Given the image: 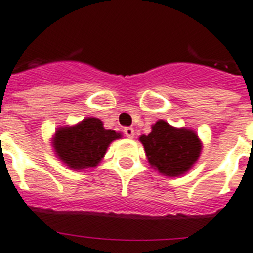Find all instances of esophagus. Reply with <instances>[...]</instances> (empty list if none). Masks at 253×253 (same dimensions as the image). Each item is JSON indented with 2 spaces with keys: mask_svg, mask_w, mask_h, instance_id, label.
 <instances>
[{
  "mask_svg": "<svg viewBox=\"0 0 253 253\" xmlns=\"http://www.w3.org/2000/svg\"><path fill=\"white\" fill-rule=\"evenodd\" d=\"M124 134L125 137H128V138H134V129L133 128H124Z\"/></svg>",
  "mask_w": 253,
  "mask_h": 253,
  "instance_id": "1",
  "label": "esophagus"
}]
</instances>
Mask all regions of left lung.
<instances>
[{"label": "left lung", "instance_id": "obj_1", "mask_svg": "<svg viewBox=\"0 0 253 253\" xmlns=\"http://www.w3.org/2000/svg\"><path fill=\"white\" fill-rule=\"evenodd\" d=\"M139 141L150 165L166 176L185 174L198 160L202 148L200 138L193 130L174 128L165 120L155 123L150 134L141 135Z\"/></svg>", "mask_w": 253, "mask_h": 253}]
</instances>
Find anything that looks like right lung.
<instances>
[{"label": "right lung", "instance_id": "add662e5", "mask_svg": "<svg viewBox=\"0 0 253 253\" xmlns=\"http://www.w3.org/2000/svg\"><path fill=\"white\" fill-rule=\"evenodd\" d=\"M119 138L122 134L103 128L100 119L87 118L73 126L57 129L52 146L62 163L70 169L82 170L98 165L110 143Z\"/></svg>", "mask_w": 253, "mask_h": 253}]
</instances>
